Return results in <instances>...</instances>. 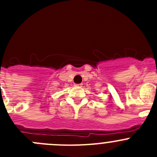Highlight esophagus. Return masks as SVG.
<instances>
[{
	"label": "esophagus",
	"mask_w": 157,
	"mask_h": 157,
	"mask_svg": "<svg viewBox=\"0 0 157 157\" xmlns=\"http://www.w3.org/2000/svg\"><path fill=\"white\" fill-rule=\"evenodd\" d=\"M75 87H82V83H80V84H75Z\"/></svg>",
	"instance_id": "obj_1"
}]
</instances>
